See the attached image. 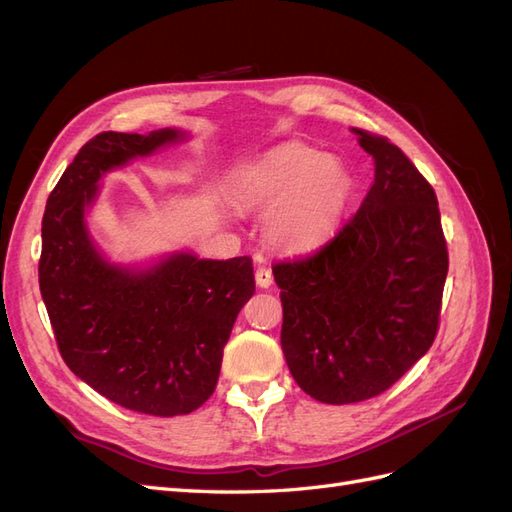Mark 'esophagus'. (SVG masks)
<instances>
[{
	"label": "esophagus",
	"instance_id": "obj_1",
	"mask_svg": "<svg viewBox=\"0 0 512 512\" xmlns=\"http://www.w3.org/2000/svg\"><path fill=\"white\" fill-rule=\"evenodd\" d=\"M254 277H256V284H258L260 288H269V286L273 284V273H271L269 267H258L256 273H254Z\"/></svg>",
	"mask_w": 512,
	"mask_h": 512
}]
</instances>
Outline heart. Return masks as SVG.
Listing matches in <instances>:
<instances>
[{
	"label": "heart",
	"mask_w": 512,
	"mask_h": 512,
	"mask_svg": "<svg viewBox=\"0 0 512 512\" xmlns=\"http://www.w3.org/2000/svg\"><path fill=\"white\" fill-rule=\"evenodd\" d=\"M228 196L243 211H265V237L286 252L327 241L342 220L350 177L344 166L305 145H284L228 177Z\"/></svg>",
	"instance_id": "heart-1"
}]
</instances>
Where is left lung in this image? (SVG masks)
<instances>
[{
  "instance_id": "8db88e82",
  "label": "left lung",
  "mask_w": 512,
  "mask_h": 512,
  "mask_svg": "<svg viewBox=\"0 0 512 512\" xmlns=\"http://www.w3.org/2000/svg\"><path fill=\"white\" fill-rule=\"evenodd\" d=\"M352 132L376 162L359 211L314 254L273 267L290 374L333 406L391 389L431 348L448 273L429 181L386 136Z\"/></svg>"
}]
</instances>
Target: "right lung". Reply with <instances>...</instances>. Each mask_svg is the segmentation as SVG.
Wrapping results in <instances>:
<instances>
[{
	"instance_id": "obj_1",
	"label": "right lung",
	"mask_w": 512,
	"mask_h": 512,
	"mask_svg": "<svg viewBox=\"0 0 512 512\" xmlns=\"http://www.w3.org/2000/svg\"><path fill=\"white\" fill-rule=\"evenodd\" d=\"M179 130L102 132L46 200L38 280L61 359L91 389L134 412L190 414L213 395L224 346L256 290L250 256L173 254L145 271L111 265L85 209L106 170L177 143Z\"/></svg>"
}]
</instances>
